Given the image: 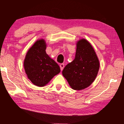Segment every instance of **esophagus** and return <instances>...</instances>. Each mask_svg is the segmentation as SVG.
Instances as JSON below:
<instances>
[{"label": "esophagus", "mask_w": 124, "mask_h": 124, "mask_svg": "<svg viewBox=\"0 0 124 124\" xmlns=\"http://www.w3.org/2000/svg\"><path fill=\"white\" fill-rule=\"evenodd\" d=\"M64 67H65V64H64V63L60 64V68H61V70H63Z\"/></svg>", "instance_id": "obj_1"}]
</instances>
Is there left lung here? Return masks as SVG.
Returning <instances> with one entry per match:
<instances>
[{
  "label": "left lung",
  "instance_id": "obj_1",
  "mask_svg": "<svg viewBox=\"0 0 124 124\" xmlns=\"http://www.w3.org/2000/svg\"><path fill=\"white\" fill-rule=\"evenodd\" d=\"M100 68L99 61L91 44L85 39L77 43L75 59L62 70V75L74 90L89 87L96 79Z\"/></svg>",
  "mask_w": 124,
  "mask_h": 124
}]
</instances>
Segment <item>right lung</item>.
I'll return each mask as SVG.
<instances>
[{
    "label": "right lung",
    "mask_w": 124,
    "mask_h": 124,
    "mask_svg": "<svg viewBox=\"0 0 124 124\" xmlns=\"http://www.w3.org/2000/svg\"><path fill=\"white\" fill-rule=\"evenodd\" d=\"M46 44L39 39L30 48L24 62L28 78L34 85L44 86L60 72V67L46 54Z\"/></svg>",
    "instance_id": "obj_1"
}]
</instances>
